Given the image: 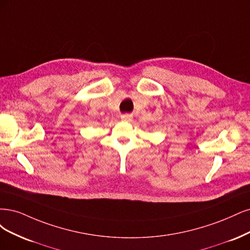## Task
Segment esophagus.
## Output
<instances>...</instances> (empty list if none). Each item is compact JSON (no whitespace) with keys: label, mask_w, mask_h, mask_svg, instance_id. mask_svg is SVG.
I'll list each match as a JSON object with an SVG mask.
<instances>
[{"label":"esophagus","mask_w":250,"mask_h":250,"mask_svg":"<svg viewBox=\"0 0 250 250\" xmlns=\"http://www.w3.org/2000/svg\"><path fill=\"white\" fill-rule=\"evenodd\" d=\"M132 118H133L132 114H124V115H122V119L124 120V122H131Z\"/></svg>","instance_id":"obj_1"}]
</instances>
